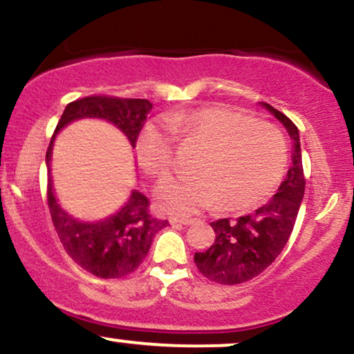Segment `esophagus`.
I'll use <instances>...</instances> for the list:
<instances>
[{"instance_id": "obj_1", "label": "esophagus", "mask_w": 354, "mask_h": 354, "mask_svg": "<svg viewBox=\"0 0 354 354\" xmlns=\"http://www.w3.org/2000/svg\"><path fill=\"white\" fill-rule=\"evenodd\" d=\"M196 221V219H191V218H169V223H171L173 226H189L193 225V223Z\"/></svg>"}]
</instances>
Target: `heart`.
Masks as SVG:
<instances>
[{
	"mask_svg": "<svg viewBox=\"0 0 354 354\" xmlns=\"http://www.w3.org/2000/svg\"><path fill=\"white\" fill-rule=\"evenodd\" d=\"M165 124H146L138 138V156L149 174L163 176L171 168L172 132L183 146L201 148L194 174L158 185L154 198L165 213L186 216L216 203L225 211L253 208L281 181L286 143L270 123L226 106H205L165 116Z\"/></svg>",
	"mask_w": 354,
	"mask_h": 354,
	"instance_id": "b5f03b06",
	"label": "heart"
}]
</instances>
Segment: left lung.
<instances>
[{
	"label": "left lung",
	"mask_w": 354,
	"mask_h": 354,
	"mask_svg": "<svg viewBox=\"0 0 354 354\" xmlns=\"http://www.w3.org/2000/svg\"><path fill=\"white\" fill-rule=\"evenodd\" d=\"M286 128L293 140V163L278 193L253 214L211 223L214 243L203 253H194V263L203 276L219 284H239L253 279L278 258L293 231L304 196L299 131L293 121L271 104L261 103Z\"/></svg>",
	"instance_id": "1"
}]
</instances>
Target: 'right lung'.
Returning a JSON list of instances; mask_svg holds the SVG:
<instances>
[{"label": "right lung", "instance_id": "1", "mask_svg": "<svg viewBox=\"0 0 354 354\" xmlns=\"http://www.w3.org/2000/svg\"><path fill=\"white\" fill-rule=\"evenodd\" d=\"M153 104L148 100L115 98V96H88L73 101L64 108L55 135L64 126L83 118H96L115 124L124 133L133 148L146 123ZM55 136L46 151L50 169ZM48 206L53 225L64 251L75 263L98 278H121L136 270L148 254L154 234L168 221L149 214V201L140 191L133 189L123 208L98 221H80L66 213L55 196L51 174L48 178Z\"/></svg>", "mask_w": 354, "mask_h": 354}]
</instances>
